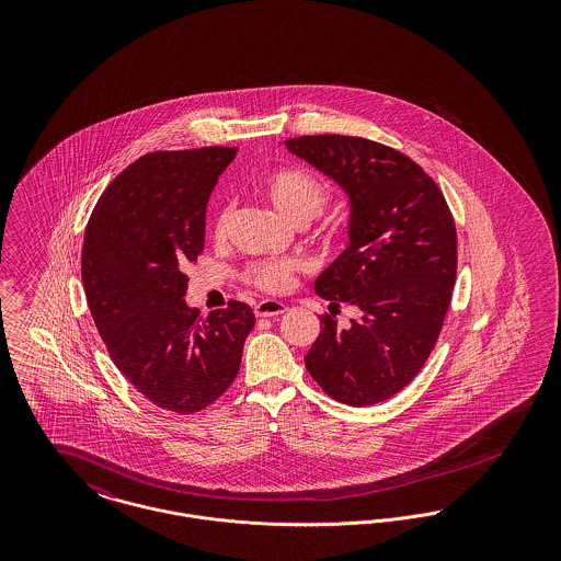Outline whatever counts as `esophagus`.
Returning a JSON list of instances; mask_svg holds the SVG:
<instances>
[{
  "mask_svg": "<svg viewBox=\"0 0 561 561\" xmlns=\"http://www.w3.org/2000/svg\"><path fill=\"white\" fill-rule=\"evenodd\" d=\"M288 307L279 300H261L256 307H254V313L259 318H273V316H282Z\"/></svg>",
  "mask_w": 561,
  "mask_h": 561,
  "instance_id": "obj_1",
  "label": "esophagus"
}]
</instances>
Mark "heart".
Wrapping results in <instances>:
<instances>
[{
	"label": "heart",
	"mask_w": 561,
	"mask_h": 561,
	"mask_svg": "<svg viewBox=\"0 0 561 561\" xmlns=\"http://www.w3.org/2000/svg\"><path fill=\"white\" fill-rule=\"evenodd\" d=\"M261 188L271 202V206L296 225H305L316 216H320L330 199L328 185L309 170L296 168V165L277 168L268 172L261 183ZM227 218H229L227 208H220L216 213L214 238L220 240L225 236ZM294 268L296 265L293 261H263L245 268L243 279L263 293H286L293 286Z\"/></svg>",
	"instance_id": "obj_1"
}]
</instances>
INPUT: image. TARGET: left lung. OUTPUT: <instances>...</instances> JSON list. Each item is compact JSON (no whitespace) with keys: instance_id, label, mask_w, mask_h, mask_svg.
Segmentation results:
<instances>
[{"instance_id":"left-lung-1","label":"left lung","mask_w":561,"mask_h":561,"mask_svg":"<svg viewBox=\"0 0 561 561\" xmlns=\"http://www.w3.org/2000/svg\"><path fill=\"white\" fill-rule=\"evenodd\" d=\"M347 191L348 245L316 279L330 307L359 318L339 328L321 316L305 366L332 400L374 405L412 382L435 347L456 282V227L427 172L387 145L316 134L286 140Z\"/></svg>"}]
</instances>
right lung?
<instances>
[{
  "label": "right lung",
  "instance_id": "1",
  "mask_svg": "<svg viewBox=\"0 0 561 561\" xmlns=\"http://www.w3.org/2000/svg\"><path fill=\"white\" fill-rule=\"evenodd\" d=\"M236 147L156 151L119 172L85 227L81 282L117 370L163 410L193 414L240 373L252 309L199 316L185 302L187 263L204 250L206 206Z\"/></svg>",
  "mask_w": 561,
  "mask_h": 561
}]
</instances>
